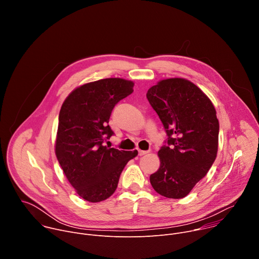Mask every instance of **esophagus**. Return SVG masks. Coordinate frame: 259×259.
Instances as JSON below:
<instances>
[{
    "label": "esophagus",
    "instance_id": "34e87169",
    "mask_svg": "<svg viewBox=\"0 0 259 259\" xmlns=\"http://www.w3.org/2000/svg\"><path fill=\"white\" fill-rule=\"evenodd\" d=\"M147 153H149V151H138V155H139V156H143V155H146Z\"/></svg>",
    "mask_w": 259,
    "mask_h": 259
}]
</instances>
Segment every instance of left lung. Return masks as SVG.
<instances>
[{
	"instance_id": "obj_1",
	"label": "left lung",
	"mask_w": 259,
	"mask_h": 259,
	"mask_svg": "<svg viewBox=\"0 0 259 259\" xmlns=\"http://www.w3.org/2000/svg\"><path fill=\"white\" fill-rule=\"evenodd\" d=\"M146 98L168 136L158 152L160 168L150 176L152 187L166 198H184L215 161L219 133L216 110L199 87L181 78L160 81L149 89Z\"/></svg>"
}]
</instances>
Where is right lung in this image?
Masks as SVG:
<instances>
[{
  "label": "right lung",
  "instance_id": "obj_1",
  "mask_svg": "<svg viewBox=\"0 0 259 259\" xmlns=\"http://www.w3.org/2000/svg\"><path fill=\"white\" fill-rule=\"evenodd\" d=\"M133 86L120 78L102 79L78 87L62 103L55 154L72 188L88 202L112 196L124 167L138 154L104 145L114 135L108 125L113 108Z\"/></svg>",
  "mask_w": 259,
  "mask_h": 259
}]
</instances>
